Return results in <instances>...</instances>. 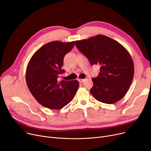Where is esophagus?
Here are the masks:
<instances>
[{"mask_svg":"<svg viewBox=\"0 0 151 151\" xmlns=\"http://www.w3.org/2000/svg\"><path fill=\"white\" fill-rule=\"evenodd\" d=\"M84 81V79H78V81L80 83H82Z\"/></svg>","mask_w":151,"mask_h":151,"instance_id":"obj_1","label":"esophagus"}]
</instances>
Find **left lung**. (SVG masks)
Segmentation results:
<instances>
[{
    "mask_svg": "<svg viewBox=\"0 0 151 151\" xmlns=\"http://www.w3.org/2000/svg\"><path fill=\"white\" fill-rule=\"evenodd\" d=\"M75 46L92 65L100 66V73L92 78L90 92L98 101L112 104L128 91L134 75L132 59L125 47L114 40L99 35L75 42Z\"/></svg>",
    "mask_w": 151,
    "mask_h": 151,
    "instance_id": "left-lung-1",
    "label": "left lung"
}]
</instances>
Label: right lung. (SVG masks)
I'll list each match as a JSON object with an SVG mask.
<instances>
[{"label":"right lung","instance_id":"add662e5","mask_svg":"<svg viewBox=\"0 0 151 151\" xmlns=\"http://www.w3.org/2000/svg\"><path fill=\"white\" fill-rule=\"evenodd\" d=\"M74 42L47 43L31 58L26 70V78L29 91L42 106L59 109L73 100L78 88L76 80L59 81L63 58L74 47Z\"/></svg>","mask_w":151,"mask_h":151}]
</instances>
